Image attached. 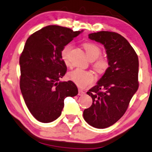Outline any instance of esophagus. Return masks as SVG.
Instances as JSON below:
<instances>
[{
  "instance_id": "esophagus-1",
  "label": "esophagus",
  "mask_w": 152,
  "mask_h": 152,
  "mask_svg": "<svg viewBox=\"0 0 152 152\" xmlns=\"http://www.w3.org/2000/svg\"><path fill=\"white\" fill-rule=\"evenodd\" d=\"M84 94H85V92H83V91L81 90H79V93H78L79 96H83Z\"/></svg>"
}]
</instances>
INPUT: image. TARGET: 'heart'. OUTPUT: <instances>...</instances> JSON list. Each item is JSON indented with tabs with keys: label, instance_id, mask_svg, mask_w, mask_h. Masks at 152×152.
Listing matches in <instances>:
<instances>
[{
	"label": "heart",
	"instance_id": "b5f03b06",
	"mask_svg": "<svg viewBox=\"0 0 152 152\" xmlns=\"http://www.w3.org/2000/svg\"><path fill=\"white\" fill-rule=\"evenodd\" d=\"M83 48L86 54L90 60L97 59L101 54V49L96 44L85 43L83 44ZM71 49L72 45L71 43H69L62 48L61 52L62 59L65 65L67 66H71V63L69 62V54ZM94 67L97 71L102 73L105 71L108 67V61L104 58H99L94 62ZM69 77L79 87L81 88H85L92 85L96 79V76L94 73H92V71H85V70L81 69H77L70 73L69 74Z\"/></svg>",
	"mask_w": 152,
	"mask_h": 152
}]
</instances>
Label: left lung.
Masks as SVG:
<instances>
[{
  "instance_id": "1",
  "label": "left lung",
  "mask_w": 152,
  "mask_h": 152,
  "mask_svg": "<svg viewBox=\"0 0 152 152\" xmlns=\"http://www.w3.org/2000/svg\"><path fill=\"white\" fill-rule=\"evenodd\" d=\"M88 37L104 45L109 66L96 85L87 92L92 104L83 115L92 126L105 128L124 115L138 90V56L126 39L116 32L100 31Z\"/></svg>"
}]
</instances>
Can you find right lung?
Segmentation results:
<instances>
[{"label":"right lung","mask_w":152,"mask_h":152,"mask_svg":"<svg viewBox=\"0 0 152 152\" xmlns=\"http://www.w3.org/2000/svg\"><path fill=\"white\" fill-rule=\"evenodd\" d=\"M81 31L60 26H48L28 38L20 57V90L28 109L43 123L61 115L64 100L78 94L72 81H59L66 72L62 48Z\"/></svg>","instance_id":"right-lung-1"}]
</instances>
